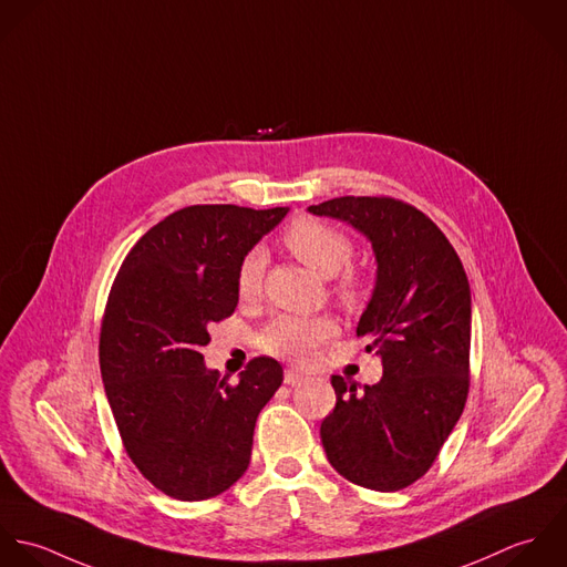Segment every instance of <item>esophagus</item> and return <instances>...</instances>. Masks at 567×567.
I'll return each instance as SVG.
<instances>
[{"label": "esophagus", "mask_w": 567, "mask_h": 567, "mask_svg": "<svg viewBox=\"0 0 567 567\" xmlns=\"http://www.w3.org/2000/svg\"><path fill=\"white\" fill-rule=\"evenodd\" d=\"M302 379H305L302 372H298V370H293V368H287V370H285V383H287V385H298Z\"/></svg>", "instance_id": "obj_1"}]
</instances>
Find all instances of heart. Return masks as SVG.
<instances>
[{"mask_svg": "<svg viewBox=\"0 0 567 567\" xmlns=\"http://www.w3.org/2000/svg\"><path fill=\"white\" fill-rule=\"evenodd\" d=\"M285 247L320 276H336L333 293L346 305H357L365 296V278L348 267L352 260V240L324 221L302 217L282 234ZM265 254L249 249L236 267V293L240 300H254L262 289ZM338 333V322L331 316H278L258 336L265 352L305 363L316 350Z\"/></svg>", "mask_w": 567, "mask_h": 567, "instance_id": "1", "label": "heart"}]
</instances>
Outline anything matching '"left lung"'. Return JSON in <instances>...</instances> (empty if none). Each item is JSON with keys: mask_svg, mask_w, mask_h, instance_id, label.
<instances>
[{"mask_svg": "<svg viewBox=\"0 0 567 567\" xmlns=\"http://www.w3.org/2000/svg\"><path fill=\"white\" fill-rule=\"evenodd\" d=\"M309 213L348 221L372 243L377 287L357 338L383 363L381 381L363 390L331 377L338 401L322 445L348 482L401 491L432 468L466 403L468 280L441 227L401 199L338 197Z\"/></svg>", "mask_w": 567, "mask_h": 567, "instance_id": "obj_1", "label": "left lung"}]
</instances>
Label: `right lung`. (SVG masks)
Here are the masks:
<instances>
[{
    "instance_id": "right-lung-1",
    "label": "right lung",
    "mask_w": 567,
    "mask_h": 567,
    "mask_svg": "<svg viewBox=\"0 0 567 567\" xmlns=\"http://www.w3.org/2000/svg\"><path fill=\"white\" fill-rule=\"evenodd\" d=\"M285 215L188 206L151 227L120 265L101 324V374L124 452L168 497H215L249 464L256 419L282 368L254 357L229 383L204 365L202 346L238 305L240 258Z\"/></svg>"
}]
</instances>
